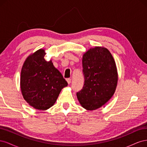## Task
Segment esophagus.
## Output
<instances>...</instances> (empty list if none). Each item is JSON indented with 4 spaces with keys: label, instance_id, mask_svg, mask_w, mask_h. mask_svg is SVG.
Wrapping results in <instances>:
<instances>
[{
    "label": "esophagus",
    "instance_id": "esophagus-1",
    "mask_svg": "<svg viewBox=\"0 0 147 147\" xmlns=\"http://www.w3.org/2000/svg\"><path fill=\"white\" fill-rule=\"evenodd\" d=\"M66 80H67V82L68 84H70L71 83V78H67Z\"/></svg>",
    "mask_w": 147,
    "mask_h": 147
}]
</instances>
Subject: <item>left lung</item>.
<instances>
[{"label": "left lung", "mask_w": 147, "mask_h": 147, "mask_svg": "<svg viewBox=\"0 0 147 147\" xmlns=\"http://www.w3.org/2000/svg\"><path fill=\"white\" fill-rule=\"evenodd\" d=\"M82 66L84 82L77 98L84 109L96 110L107 102L116 90V64L107 49L96 47L83 55Z\"/></svg>", "instance_id": "obj_1"}]
</instances>
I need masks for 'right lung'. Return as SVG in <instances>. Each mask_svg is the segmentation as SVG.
Segmentation results:
<instances>
[{
	"mask_svg": "<svg viewBox=\"0 0 147 147\" xmlns=\"http://www.w3.org/2000/svg\"><path fill=\"white\" fill-rule=\"evenodd\" d=\"M43 49L26 59L21 69L20 85L24 99L35 109L45 110L55 104L67 82L51 60L47 61Z\"/></svg>",
	"mask_w": 147,
	"mask_h": 147,
	"instance_id": "1",
	"label": "right lung"
}]
</instances>
